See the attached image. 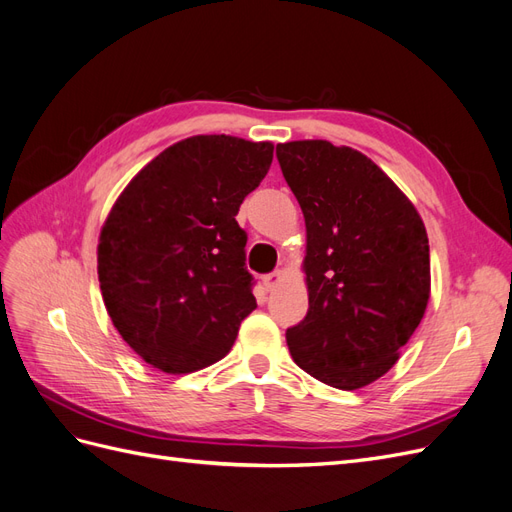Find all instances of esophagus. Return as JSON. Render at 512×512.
I'll return each instance as SVG.
<instances>
[{"label":"esophagus","instance_id":"esophagus-1","mask_svg":"<svg viewBox=\"0 0 512 512\" xmlns=\"http://www.w3.org/2000/svg\"><path fill=\"white\" fill-rule=\"evenodd\" d=\"M282 282H284V273L282 271H273V273L262 277V284H265L267 290H275Z\"/></svg>","mask_w":512,"mask_h":512}]
</instances>
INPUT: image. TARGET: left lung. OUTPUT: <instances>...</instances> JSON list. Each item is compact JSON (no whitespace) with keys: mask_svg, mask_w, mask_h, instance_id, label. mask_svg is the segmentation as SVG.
<instances>
[{"mask_svg":"<svg viewBox=\"0 0 512 512\" xmlns=\"http://www.w3.org/2000/svg\"><path fill=\"white\" fill-rule=\"evenodd\" d=\"M305 218L307 316L286 344L309 376L356 391L389 371L431 292L429 239L410 198L352 147L277 145Z\"/></svg>","mask_w":512,"mask_h":512,"instance_id":"obj_1","label":"left lung"}]
</instances>
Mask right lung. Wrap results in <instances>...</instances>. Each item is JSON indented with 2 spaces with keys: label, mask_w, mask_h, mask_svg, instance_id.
<instances>
[{
  "label": "right lung",
  "mask_w": 512,
  "mask_h": 512,
  "mask_svg": "<svg viewBox=\"0 0 512 512\" xmlns=\"http://www.w3.org/2000/svg\"><path fill=\"white\" fill-rule=\"evenodd\" d=\"M273 143L200 134L123 188L98 239V280L119 335L164 374L218 363L256 309L235 215L269 173Z\"/></svg>",
  "instance_id": "right-lung-1"
}]
</instances>
